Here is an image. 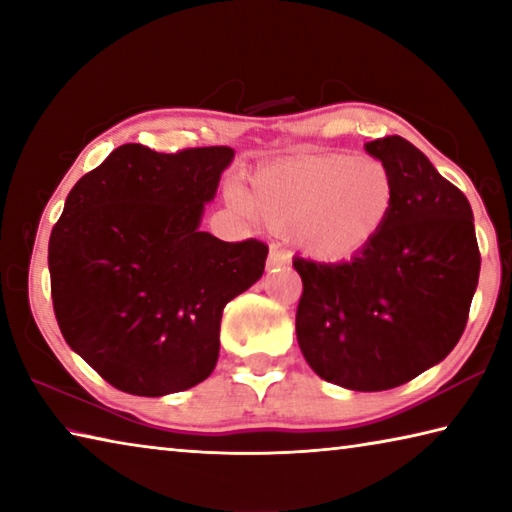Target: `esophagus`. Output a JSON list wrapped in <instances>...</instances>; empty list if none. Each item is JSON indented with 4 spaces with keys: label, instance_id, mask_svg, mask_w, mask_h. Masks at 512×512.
<instances>
[{
    "label": "esophagus",
    "instance_id": "esophagus-1",
    "mask_svg": "<svg viewBox=\"0 0 512 512\" xmlns=\"http://www.w3.org/2000/svg\"><path fill=\"white\" fill-rule=\"evenodd\" d=\"M289 262H291V257L287 250H282L280 246H271V250H268V259H266L268 268H277V266H284Z\"/></svg>",
    "mask_w": 512,
    "mask_h": 512
}]
</instances>
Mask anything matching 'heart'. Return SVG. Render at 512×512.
Returning a JSON list of instances; mask_svg holds the SVG:
<instances>
[{
    "label": "heart",
    "mask_w": 512,
    "mask_h": 512,
    "mask_svg": "<svg viewBox=\"0 0 512 512\" xmlns=\"http://www.w3.org/2000/svg\"><path fill=\"white\" fill-rule=\"evenodd\" d=\"M241 210L273 230H291L305 253L339 259L384 228L395 183L384 162L350 155H307L259 171L248 196H232Z\"/></svg>",
    "instance_id": "heart-1"
}]
</instances>
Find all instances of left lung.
<instances>
[{
	"label": "left lung",
	"instance_id": "1",
	"mask_svg": "<svg viewBox=\"0 0 512 512\" xmlns=\"http://www.w3.org/2000/svg\"><path fill=\"white\" fill-rule=\"evenodd\" d=\"M366 151L395 183L388 221L336 264L293 259L302 277L300 350L318 377L350 391H388L443 361L461 339L479 284L472 207L400 135Z\"/></svg>",
	"mask_w": 512,
	"mask_h": 512
}]
</instances>
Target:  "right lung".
Here are the masks:
<instances>
[{"instance_id":"obj_1","label":"right lung","mask_w":512,"mask_h":512,"mask_svg":"<svg viewBox=\"0 0 512 512\" xmlns=\"http://www.w3.org/2000/svg\"><path fill=\"white\" fill-rule=\"evenodd\" d=\"M232 155L124 144L67 196L49 237L54 314L119 391L160 397L210 377L223 307L264 273V241L198 230Z\"/></svg>"}]
</instances>
